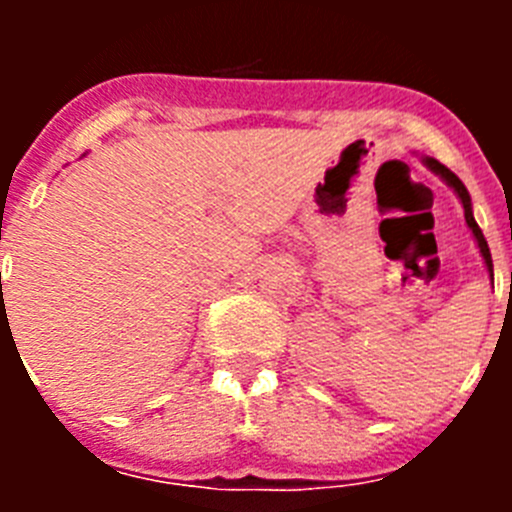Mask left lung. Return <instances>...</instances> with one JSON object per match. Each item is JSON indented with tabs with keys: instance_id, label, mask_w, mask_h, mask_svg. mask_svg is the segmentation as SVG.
<instances>
[{
	"instance_id": "left-lung-1",
	"label": "left lung",
	"mask_w": 512,
	"mask_h": 512,
	"mask_svg": "<svg viewBox=\"0 0 512 512\" xmlns=\"http://www.w3.org/2000/svg\"><path fill=\"white\" fill-rule=\"evenodd\" d=\"M423 164L428 166V169H431V171H436V174L441 176L443 182L449 184V187L454 189L456 194H459L461 205H464V217H467V225H469V228H472L474 238H477L479 253H482V259H485V266H487V271H490V277H492V256H490V246H487L485 235H482V230H479L477 220H474V215H472V200H469V192H467V187H464V184H461V179H459V176L454 174V171H451V169H446V166H443L441 161H436V158L425 156V158H423Z\"/></svg>"
}]
</instances>
